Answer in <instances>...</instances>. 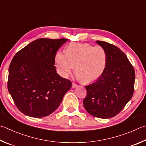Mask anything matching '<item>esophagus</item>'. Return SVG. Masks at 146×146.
Masks as SVG:
<instances>
[{
    "label": "esophagus",
    "instance_id": "1",
    "mask_svg": "<svg viewBox=\"0 0 146 146\" xmlns=\"http://www.w3.org/2000/svg\"><path fill=\"white\" fill-rule=\"evenodd\" d=\"M78 85L76 84L75 83H74V82H73L72 83V88H75L76 87H77Z\"/></svg>",
    "mask_w": 146,
    "mask_h": 146
}]
</instances>
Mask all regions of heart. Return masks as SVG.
I'll return each mask as SVG.
<instances>
[{
	"label": "heart",
	"mask_w": 146,
	"mask_h": 146,
	"mask_svg": "<svg viewBox=\"0 0 146 146\" xmlns=\"http://www.w3.org/2000/svg\"><path fill=\"white\" fill-rule=\"evenodd\" d=\"M55 61L57 71L66 77L73 67L77 77L84 83L96 81L102 75L107 64V54L103 47L92 46L89 44L71 43L65 54L58 52Z\"/></svg>",
	"instance_id": "heart-1"
}]
</instances>
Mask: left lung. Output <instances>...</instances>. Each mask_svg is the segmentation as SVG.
I'll use <instances>...</instances> for the list:
<instances>
[{"instance_id": "left-lung-1", "label": "left lung", "mask_w": 146, "mask_h": 146, "mask_svg": "<svg viewBox=\"0 0 146 146\" xmlns=\"http://www.w3.org/2000/svg\"><path fill=\"white\" fill-rule=\"evenodd\" d=\"M107 54V64L100 77L86 86L84 106L94 117H113L123 109L133 96L135 73L123 52L107 42L97 41Z\"/></svg>"}]
</instances>
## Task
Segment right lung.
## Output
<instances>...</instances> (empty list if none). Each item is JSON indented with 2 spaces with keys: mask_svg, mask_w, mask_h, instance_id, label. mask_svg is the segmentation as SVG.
<instances>
[{
  "mask_svg": "<svg viewBox=\"0 0 146 146\" xmlns=\"http://www.w3.org/2000/svg\"><path fill=\"white\" fill-rule=\"evenodd\" d=\"M68 40L36 39L13 57L7 89L23 114L37 118L51 114L70 89L71 82L58 75L54 66L57 52Z\"/></svg>",
  "mask_w": 146,
  "mask_h": 146,
  "instance_id": "obj_1",
  "label": "right lung"
}]
</instances>
